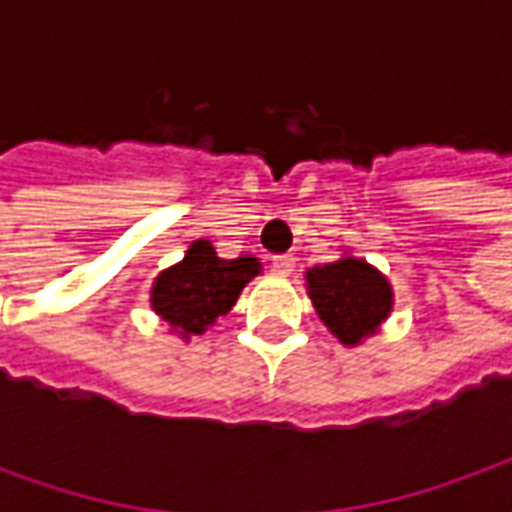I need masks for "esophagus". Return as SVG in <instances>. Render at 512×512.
Segmentation results:
<instances>
[{"label": "esophagus", "instance_id": "obj_1", "mask_svg": "<svg viewBox=\"0 0 512 512\" xmlns=\"http://www.w3.org/2000/svg\"><path fill=\"white\" fill-rule=\"evenodd\" d=\"M271 268L277 271L279 277H288L290 271L296 268V257H293V255H277L274 260H271Z\"/></svg>", "mask_w": 512, "mask_h": 512}]
</instances>
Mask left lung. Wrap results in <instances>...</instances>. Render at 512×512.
Returning a JSON list of instances; mask_svg holds the SVG:
<instances>
[{"label": "left lung", "instance_id": "1", "mask_svg": "<svg viewBox=\"0 0 512 512\" xmlns=\"http://www.w3.org/2000/svg\"><path fill=\"white\" fill-rule=\"evenodd\" d=\"M307 288L321 321L345 345H356L362 337L376 332L378 323L392 310L389 282L356 257L310 268Z\"/></svg>", "mask_w": 512, "mask_h": 512}]
</instances>
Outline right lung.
Here are the masks:
<instances>
[{
    "instance_id": "1",
    "label": "right lung",
    "mask_w": 512,
    "mask_h": 512,
    "mask_svg": "<svg viewBox=\"0 0 512 512\" xmlns=\"http://www.w3.org/2000/svg\"><path fill=\"white\" fill-rule=\"evenodd\" d=\"M260 274L255 257L222 260L211 241H194L183 263L167 268L153 285V310L183 337L202 334L227 315L249 279Z\"/></svg>"
}]
</instances>
